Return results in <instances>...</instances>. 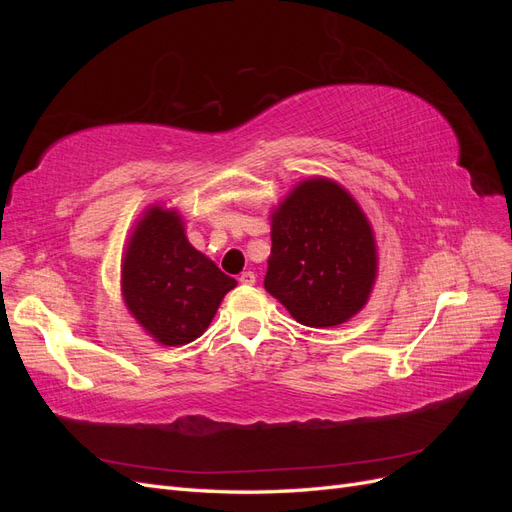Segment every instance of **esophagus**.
I'll list each match as a JSON object with an SVG mask.
<instances>
[{"mask_svg": "<svg viewBox=\"0 0 512 512\" xmlns=\"http://www.w3.org/2000/svg\"><path fill=\"white\" fill-rule=\"evenodd\" d=\"M239 282H241L243 286H254V284H256V273H254V271H243V273L239 275Z\"/></svg>", "mask_w": 512, "mask_h": 512, "instance_id": "obj_1", "label": "esophagus"}]
</instances>
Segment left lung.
<instances>
[{
    "label": "left lung",
    "mask_w": 512,
    "mask_h": 512,
    "mask_svg": "<svg viewBox=\"0 0 512 512\" xmlns=\"http://www.w3.org/2000/svg\"><path fill=\"white\" fill-rule=\"evenodd\" d=\"M265 288L305 327L348 322L369 301L378 277L374 228L337 181H299L271 213Z\"/></svg>",
    "instance_id": "left-lung-1"
}]
</instances>
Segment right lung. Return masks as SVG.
Returning <instances> with one entry per match:
<instances>
[{
	"instance_id": "1",
	"label": "right lung",
	"mask_w": 512,
	"mask_h": 512,
	"mask_svg": "<svg viewBox=\"0 0 512 512\" xmlns=\"http://www.w3.org/2000/svg\"><path fill=\"white\" fill-rule=\"evenodd\" d=\"M235 286L188 241L177 209L158 203L143 211L121 258V297L153 342H194Z\"/></svg>"
}]
</instances>
